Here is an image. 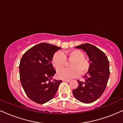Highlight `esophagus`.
I'll return each mask as SVG.
<instances>
[{"label":"esophagus","instance_id":"esophagus-1","mask_svg":"<svg viewBox=\"0 0 123 123\" xmlns=\"http://www.w3.org/2000/svg\"><path fill=\"white\" fill-rule=\"evenodd\" d=\"M63 82L69 83V82H70V80H64V79H63Z\"/></svg>","mask_w":123,"mask_h":123}]
</instances>
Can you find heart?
<instances>
[{
	"instance_id": "1",
	"label": "heart",
	"mask_w": 123,
	"mask_h": 123,
	"mask_svg": "<svg viewBox=\"0 0 123 123\" xmlns=\"http://www.w3.org/2000/svg\"><path fill=\"white\" fill-rule=\"evenodd\" d=\"M66 58L69 60H72L69 66L71 68H63L57 71V77L59 79L69 80L79 76L80 73L84 74L88 71V62L84 58V54L78 49L56 52L52 59V64L54 67L56 69L63 67L66 63Z\"/></svg>"
}]
</instances>
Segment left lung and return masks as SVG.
<instances>
[{"mask_svg": "<svg viewBox=\"0 0 123 123\" xmlns=\"http://www.w3.org/2000/svg\"><path fill=\"white\" fill-rule=\"evenodd\" d=\"M83 49L89 57V68L85 81L78 80L79 86L73 90L75 98L83 103L97 100L105 91L110 76L109 61L105 54L96 47L86 43L75 47Z\"/></svg>", "mask_w": 123, "mask_h": 123, "instance_id": "obj_1", "label": "left lung"}]
</instances>
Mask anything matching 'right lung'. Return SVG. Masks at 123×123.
Returning a JSON list of instances; mask_svg holds the SVG:
<instances>
[{
    "mask_svg": "<svg viewBox=\"0 0 123 123\" xmlns=\"http://www.w3.org/2000/svg\"><path fill=\"white\" fill-rule=\"evenodd\" d=\"M62 48L47 43L34 45L24 54L19 64L20 79L27 96L37 104L54 98L62 80H54L51 63L55 53Z\"/></svg>",
    "mask_w": 123,
    "mask_h": 123,
    "instance_id": "right-lung-1",
    "label": "right lung"
}]
</instances>
